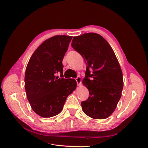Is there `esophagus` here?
<instances>
[{"label": "esophagus", "mask_w": 148, "mask_h": 148, "mask_svg": "<svg viewBox=\"0 0 148 148\" xmlns=\"http://www.w3.org/2000/svg\"><path fill=\"white\" fill-rule=\"evenodd\" d=\"M75 79H76V81H77L78 86H80V84H81V83H82V78H81V77H78Z\"/></svg>", "instance_id": "1"}]
</instances>
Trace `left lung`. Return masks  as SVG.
Instances as JSON below:
<instances>
[{
    "mask_svg": "<svg viewBox=\"0 0 148 148\" xmlns=\"http://www.w3.org/2000/svg\"><path fill=\"white\" fill-rule=\"evenodd\" d=\"M71 46L87 65L83 83L89 90L82 102L84 113L94 119H105L114 112L122 96L123 74L112 48L97 33L75 36ZM89 69L93 70L91 73Z\"/></svg>",
    "mask_w": 148,
    "mask_h": 148,
    "instance_id": "1",
    "label": "left lung"
}]
</instances>
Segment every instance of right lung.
Wrapping results in <instances>:
<instances>
[{
    "label": "right lung",
    "mask_w": 148,
    "mask_h": 148,
    "mask_svg": "<svg viewBox=\"0 0 148 148\" xmlns=\"http://www.w3.org/2000/svg\"><path fill=\"white\" fill-rule=\"evenodd\" d=\"M71 38L57 35L46 39L33 53L26 66V96L33 111L42 117L60 113L67 97L77 87L75 79L63 78L62 60ZM59 73L61 78L56 76Z\"/></svg>",
    "instance_id": "obj_1"
}]
</instances>
